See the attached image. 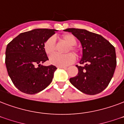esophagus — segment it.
Wrapping results in <instances>:
<instances>
[{
	"label": "esophagus",
	"mask_w": 124,
	"mask_h": 124,
	"mask_svg": "<svg viewBox=\"0 0 124 124\" xmlns=\"http://www.w3.org/2000/svg\"><path fill=\"white\" fill-rule=\"evenodd\" d=\"M58 68H62V69L66 68V67H65V66H58Z\"/></svg>",
	"instance_id": "34e87169"
}]
</instances>
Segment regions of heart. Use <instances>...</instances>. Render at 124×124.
I'll return each instance as SVG.
<instances>
[{
	"label": "heart",
	"mask_w": 124,
	"mask_h": 124,
	"mask_svg": "<svg viewBox=\"0 0 124 124\" xmlns=\"http://www.w3.org/2000/svg\"><path fill=\"white\" fill-rule=\"evenodd\" d=\"M62 38L64 41L69 44L67 48L66 52L73 51V53H77V49H75L74 45L77 43V40L75 37L72 34H65L62 36ZM56 39L54 36L49 38L45 41L43 44V48L45 50V53L50 55L54 53L55 48ZM75 60V56L72 53H67L65 54H54L49 57L50 64L56 66H66L73 63Z\"/></svg>",
	"instance_id": "1"
}]
</instances>
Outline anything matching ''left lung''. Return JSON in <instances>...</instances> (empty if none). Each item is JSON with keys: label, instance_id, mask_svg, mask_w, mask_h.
<instances>
[{"label": "left lung", "instance_id": "left-lung-1", "mask_svg": "<svg viewBox=\"0 0 124 124\" xmlns=\"http://www.w3.org/2000/svg\"><path fill=\"white\" fill-rule=\"evenodd\" d=\"M79 39L83 47V57L77 76L70 81L83 93L95 95L105 89L113 77L116 66L115 48L101 35L85 29L67 28Z\"/></svg>", "mask_w": 124, "mask_h": 124}]
</instances>
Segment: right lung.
<instances>
[{"label": "right lung", "mask_w": 124, "mask_h": 124, "mask_svg": "<svg viewBox=\"0 0 124 124\" xmlns=\"http://www.w3.org/2000/svg\"><path fill=\"white\" fill-rule=\"evenodd\" d=\"M55 29L37 28L21 33L6 47L5 63L16 87L28 94L38 93L51 83L54 66L42 64L48 59L43 44Z\"/></svg>", "instance_id": "add662e5"}]
</instances>
